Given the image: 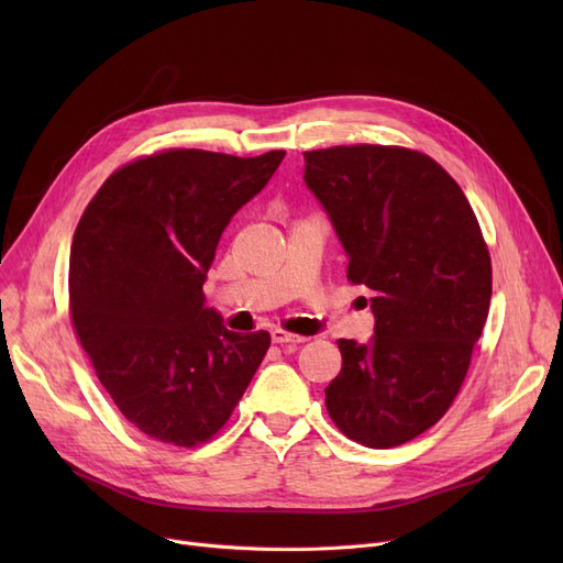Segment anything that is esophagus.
Here are the masks:
<instances>
[{
	"mask_svg": "<svg viewBox=\"0 0 563 563\" xmlns=\"http://www.w3.org/2000/svg\"><path fill=\"white\" fill-rule=\"evenodd\" d=\"M272 340H274L276 344H301V342H306V338L285 333V331H280V329H274V331H272Z\"/></svg>",
	"mask_w": 563,
	"mask_h": 563,
	"instance_id": "34e87169",
	"label": "esophagus"
}]
</instances>
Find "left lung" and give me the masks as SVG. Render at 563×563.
Listing matches in <instances>:
<instances>
[{"mask_svg": "<svg viewBox=\"0 0 563 563\" xmlns=\"http://www.w3.org/2000/svg\"><path fill=\"white\" fill-rule=\"evenodd\" d=\"M303 159L374 314L369 342L338 340L327 408L365 448L404 445L445 416L484 331L493 278L477 217L445 168L406 147L338 145Z\"/></svg>", "mask_w": 563, "mask_h": 563, "instance_id": "8db88e82", "label": "left lung"}]
</instances>
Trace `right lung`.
<instances>
[{"mask_svg": "<svg viewBox=\"0 0 563 563\" xmlns=\"http://www.w3.org/2000/svg\"><path fill=\"white\" fill-rule=\"evenodd\" d=\"M285 153L166 151L118 168L88 202L70 249L77 338L118 410L177 448L210 440L272 338L240 335L205 306L223 230Z\"/></svg>", "mask_w": 563, "mask_h": 563, "instance_id": "add662e5", "label": "right lung"}]
</instances>
